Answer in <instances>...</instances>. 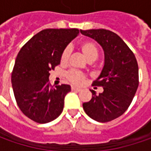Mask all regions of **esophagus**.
<instances>
[{"label": "esophagus", "instance_id": "34e87169", "mask_svg": "<svg viewBox=\"0 0 151 151\" xmlns=\"http://www.w3.org/2000/svg\"><path fill=\"white\" fill-rule=\"evenodd\" d=\"M71 90L75 91H80L81 89L79 88V87H76V86H71Z\"/></svg>", "mask_w": 151, "mask_h": 151}]
</instances>
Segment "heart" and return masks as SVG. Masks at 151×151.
<instances>
[{"label": "heart", "mask_w": 151, "mask_h": 151, "mask_svg": "<svg viewBox=\"0 0 151 151\" xmlns=\"http://www.w3.org/2000/svg\"><path fill=\"white\" fill-rule=\"evenodd\" d=\"M79 47H80V50H81L82 54L85 55V57L88 60H95L97 58L98 54H99V50H98L96 44L94 42L86 40L79 44ZM69 56H70V50H69V48H65L61 53V63H64V64L66 63L69 59ZM66 78L72 84L81 85L84 82L86 76L83 73L79 71V70H71L66 74Z\"/></svg>", "instance_id": "1"}]
</instances>
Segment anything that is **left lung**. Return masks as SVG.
<instances>
[{"label": "left lung", "instance_id": "8db88e82", "mask_svg": "<svg viewBox=\"0 0 151 151\" xmlns=\"http://www.w3.org/2000/svg\"><path fill=\"white\" fill-rule=\"evenodd\" d=\"M95 39L104 50L105 62L100 76L93 86L103 87L96 95L83 103L86 113L97 122L106 123L120 117L129 108L139 86V67L136 58L115 32L106 29L81 30Z\"/></svg>", "mask_w": 151, "mask_h": 151}]
</instances>
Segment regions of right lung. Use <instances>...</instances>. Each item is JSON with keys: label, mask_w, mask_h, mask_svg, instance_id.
<instances>
[{"label": "right lung", "mask_w": 151, "mask_h": 151, "mask_svg": "<svg viewBox=\"0 0 151 151\" xmlns=\"http://www.w3.org/2000/svg\"><path fill=\"white\" fill-rule=\"evenodd\" d=\"M76 28H48L34 35L22 46L15 61L12 84L21 111L38 124L57 119L64 108L69 85L53 87L50 71L60 64V55L79 34Z\"/></svg>", "instance_id": "add662e5"}]
</instances>
